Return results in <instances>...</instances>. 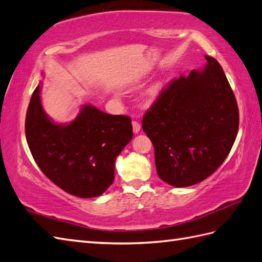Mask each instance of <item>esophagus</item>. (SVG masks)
Here are the masks:
<instances>
[{"instance_id":"34e87169","label":"esophagus","mask_w":262,"mask_h":262,"mask_svg":"<svg viewBox=\"0 0 262 262\" xmlns=\"http://www.w3.org/2000/svg\"><path fill=\"white\" fill-rule=\"evenodd\" d=\"M132 125H133V132L135 133V134H137V133H139V130H141V124L138 123V121H136V120H134L133 123H132Z\"/></svg>"}]
</instances>
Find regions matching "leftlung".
<instances>
[{
	"instance_id": "1",
	"label": "left lung",
	"mask_w": 262,
	"mask_h": 262,
	"mask_svg": "<svg viewBox=\"0 0 262 262\" xmlns=\"http://www.w3.org/2000/svg\"><path fill=\"white\" fill-rule=\"evenodd\" d=\"M205 59L203 69L169 83L143 118L157 174L175 187L198 184L213 174L239 129L238 105L222 67L214 58Z\"/></svg>"
}]
</instances>
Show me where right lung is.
Wrapping results in <instances>:
<instances>
[{
  "mask_svg": "<svg viewBox=\"0 0 262 262\" xmlns=\"http://www.w3.org/2000/svg\"><path fill=\"white\" fill-rule=\"evenodd\" d=\"M40 84L30 100L26 136L47 178L78 198H96L113 184L115 162L133 138L129 117L84 105L69 124H58L42 107Z\"/></svg>",
  "mask_w": 262,
  "mask_h": 262,
  "instance_id": "right-lung-1",
  "label": "right lung"
}]
</instances>
